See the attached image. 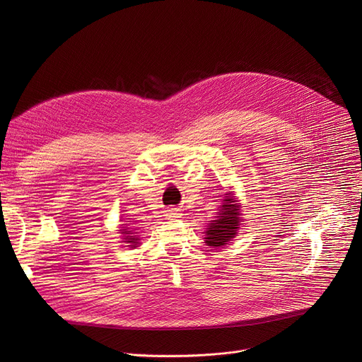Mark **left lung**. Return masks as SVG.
Returning <instances> with one entry per match:
<instances>
[{"label":"left lung","mask_w":362,"mask_h":362,"mask_svg":"<svg viewBox=\"0 0 362 362\" xmlns=\"http://www.w3.org/2000/svg\"><path fill=\"white\" fill-rule=\"evenodd\" d=\"M233 199L226 198L223 209L220 211L216 220L209 226L206 230V237H205V243L212 247H220L227 245V242L235 235L238 224H240V214H238V206L231 204Z\"/></svg>","instance_id":"left-lung-1"}]
</instances>
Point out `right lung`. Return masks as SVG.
<instances>
[{
  "label": "right lung",
  "mask_w": 362,
  "mask_h": 362,
  "mask_svg": "<svg viewBox=\"0 0 362 362\" xmlns=\"http://www.w3.org/2000/svg\"><path fill=\"white\" fill-rule=\"evenodd\" d=\"M122 234H129V231H127V230H122ZM136 240L138 238H135L134 235H125V242L127 243H136ZM134 246V245H132ZM135 247V246H134Z\"/></svg>",
  "instance_id": "obj_1"
}]
</instances>
